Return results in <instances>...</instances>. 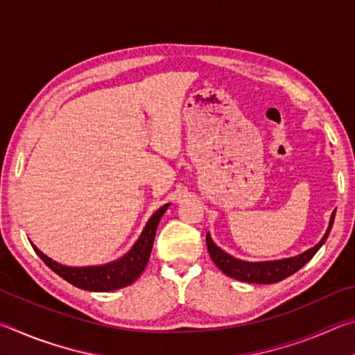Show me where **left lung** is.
<instances>
[{"instance_id":"8db88e82","label":"left lung","mask_w":355,"mask_h":355,"mask_svg":"<svg viewBox=\"0 0 355 355\" xmlns=\"http://www.w3.org/2000/svg\"><path fill=\"white\" fill-rule=\"evenodd\" d=\"M334 219H335V211L332 213V216H330V222H329L326 235L322 236L321 241L318 243L315 248L305 250L304 254L300 255L284 258V260L258 261V263L238 260V258L228 255L227 252L219 249L218 245L213 243L209 233H207V248L209 252V257H211V260L214 261L216 266H218L225 275H228V277L241 280V282H249V284H275V282L284 280L288 277V275L299 271L305 263L313 258V255L320 250L324 241L327 239L330 228L334 225Z\"/></svg>"}]
</instances>
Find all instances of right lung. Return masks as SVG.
<instances>
[{"label":"right lung","instance_id":"1","mask_svg":"<svg viewBox=\"0 0 355 355\" xmlns=\"http://www.w3.org/2000/svg\"><path fill=\"white\" fill-rule=\"evenodd\" d=\"M167 207H169V203H166L158 211L153 213L152 218L148 219L146 228L142 230L139 239H137L127 254L116 261L100 264V266H64L61 263L53 261L50 257H46L44 252H40L33 243L31 245L35 250V254L42 258V261L51 271H55L59 277L67 280L73 286L86 291H114L133 284L142 274L144 269H146L150 252H152L153 248L156 228H158L161 216L166 213Z\"/></svg>","mask_w":355,"mask_h":355}]
</instances>
